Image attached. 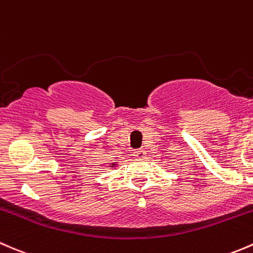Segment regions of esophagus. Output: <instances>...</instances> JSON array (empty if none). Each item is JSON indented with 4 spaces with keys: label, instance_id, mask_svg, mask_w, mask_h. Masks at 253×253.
<instances>
[{
    "label": "esophagus",
    "instance_id": "34e87169",
    "mask_svg": "<svg viewBox=\"0 0 253 253\" xmlns=\"http://www.w3.org/2000/svg\"><path fill=\"white\" fill-rule=\"evenodd\" d=\"M134 156L136 158H145L146 151L142 150V148H139V150H135L134 151Z\"/></svg>",
    "mask_w": 253,
    "mask_h": 253
}]
</instances>
